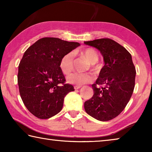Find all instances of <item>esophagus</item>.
Instances as JSON below:
<instances>
[{
    "mask_svg": "<svg viewBox=\"0 0 152 152\" xmlns=\"http://www.w3.org/2000/svg\"><path fill=\"white\" fill-rule=\"evenodd\" d=\"M82 87V86H77V85H76V86H74V89L75 90H78V89H79V88H80Z\"/></svg>",
    "mask_w": 152,
    "mask_h": 152,
    "instance_id": "obj_1",
    "label": "esophagus"
}]
</instances>
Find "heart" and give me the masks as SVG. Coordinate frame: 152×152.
<instances>
[{"instance_id": "obj_1", "label": "heart", "mask_w": 152, "mask_h": 152, "mask_svg": "<svg viewBox=\"0 0 152 152\" xmlns=\"http://www.w3.org/2000/svg\"><path fill=\"white\" fill-rule=\"evenodd\" d=\"M75 53H79L80 54L85 57L90 63L93 65L99 60V54L97 51L93 48H88L82 50L76 51ZM74 55L72 53H68L61 58L60 67L61 70L64 74H70L73 70ZM92 68L96 69V67L92 66ZM93 76L88 73H73L67 76V81L68 83L75 84V85H82L84 84L89 83L92 81Z\"/></svg>"}]
</instances>
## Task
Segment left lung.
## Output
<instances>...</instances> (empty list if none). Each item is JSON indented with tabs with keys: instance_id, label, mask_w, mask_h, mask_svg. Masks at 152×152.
<instances>
[{
	"instance_id": "left-lung-1",
	"label": "left lung",
	"mask_w": 152,
	"mask_h": 152,
	"mask_svg": "<svg viewBox=\"0 0 152 152\" xmlns=\"http://www.w3.org/2000/svg\"><path fill=\"white\" fill-rule=\"evenodd\" d=\"M103 56L104 66L92 85L94 94L84 102L91 117L107 121L117 117L129 101L135 87L136 70L132 55L119 43L109 38L84 42Z\"/></svg>"
}]
</instances>
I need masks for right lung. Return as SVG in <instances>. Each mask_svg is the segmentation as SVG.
<instances>
[{
    "label": "right lung",
    "mask_w": 152,
    "mask_h": 152,
    "mask_svg": "<svg viewBox=\"0 0 152 152\" xmlns=\"http://www.w3.org/2000/svg\"><path fill=\"white\" fill-rule=\"evenodd\" d=\"M80 45L56 37H43L25 51L19 65L20 96L36 117L49 119L62 109L66 95L74 86L66 83L60 67L61 58Z\"/></svg>",
    "instance_id": "obj_1"
}]
</instances>
